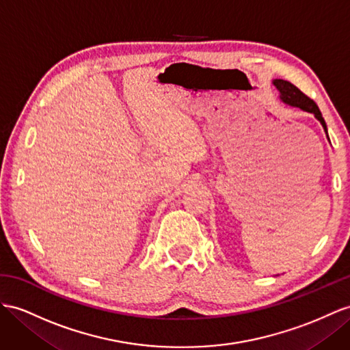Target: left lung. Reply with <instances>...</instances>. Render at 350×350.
Masks as SVG:
<instances>
[{
  "label": "left lung",
  "mask_w": 350,
  "mask_h": 350,
  "mask_svg": "<svg viewBox=\"0 0 350 350\" xmlns=\"http://www.w3.org/2000/svg\"><path fill=\"white\" fill-rule=\"evenodd\" d=\"M272 84L276 87L278 92H280V98H281L282 103L293 106V107H299V109H301L304 112L313 113V116H315V118L321 122L322 129H324V131L327 134V139L329 140L327 124H325L324 118H322V113L319 111V107L317 106L315 102L312 100V98H309L306 94H303L300 90L295 85H293L291 83L284 81V79H273Z\"/></svg>",
  "instance_id": "left-lung-1"
}]
</instances>
